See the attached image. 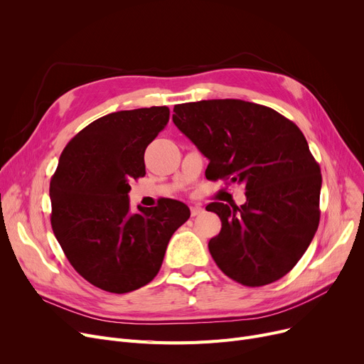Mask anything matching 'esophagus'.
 Returning <instances> with one entry per match:
<instances>
[{
  "mask_svg": "<svg viewBox=\"0 0 364 364\" xmlns=\"http://www.w3.org/2000/svg\"><path fill=\"white\" fill-rule=\"evenodd\" d=\"M202 211H203V208H202V206H199V205H195V206L190 208V214H192V217L199 215Z\"/></svg>",
  "mask_w": 364,
  "mask_h": 364,
  "instance_id": "obj_1",
  "label": "esophagus"
}]
</instances>
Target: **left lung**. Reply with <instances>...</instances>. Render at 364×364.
<instances>
[{
	"instance_id": "8db88e82",
	"label": "left lung",
	"mask_w": 364,
	"mask_h": 364,
	"mask_svg": "<svg viewBox=\"0 0 364 364\" xmlns=\"http://www.w3.org/2000/svg\"><path fill=\"white\" fill-rule=\"evenodd\" d=\"M172 121L209 159L208 180L243 184L246 202L206 206L221 220L208 247L220 270L245 286L288 274L320 221V166L301 129L262 105L224 99L174 106Z\"/></svg>"
}]
</instances>
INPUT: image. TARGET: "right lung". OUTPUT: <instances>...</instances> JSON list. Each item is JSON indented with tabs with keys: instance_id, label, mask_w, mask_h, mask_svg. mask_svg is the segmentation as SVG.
<instances>
[{
	"instance_id": "right-lung-1",
	"label": "right lung",
	"mask_w": 364,
	"mask_h": 364,
	"mask_svg": "<svg viewBox=\"0 0 364 364\" xmlns=\"http://www.w3.org/2000/svg\"><path fill=\"white\" fill-rule=\"evenodd\" d=\"M168 121L166 106L95 119L66 144L51 177L54 236L73 269L106 292L127 294L155 279L171 236L190 217L174 199L129 211V181L144 177V150Z\"/></svg>"
}]
</instances>
